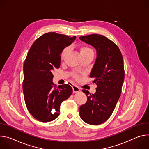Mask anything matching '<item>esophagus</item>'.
I'll list each match as a JSON object with an SVG mask.
<instances>
[{
    "instance_id": "esophagus-1",
    "label": "esophagus",
    "mask_w": 149,
    "mask_h": 149,
    "mask_svg": "<svg viewBox=\"0 0 149 149\" xmlns=\"http://www.w3.org/2000/svg\"><path fill=\"white\" fill-rule=\"evenodd\" d=\"M72 90H73V92L74 93H78V92H79V91H80V88L78 87V86H77L76 85H73L72 86Z\"/></svg>"
}]
</instances>
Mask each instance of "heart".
I'll return each mask as SVG.
<instances>
[{
	"label": "heart",
	"mask_w": 149,
	"mask_h": 149,
	"mask_svg": "<svg viewBox=\"0 0 149 149\" xmlns=\"http://www.w3.org/2000/svg\"><path fill=\"white\" fill-rule=\"evenodd\" d=\"M68 49H69V48L68 47H65L63 49V50L62 51L61 53V58L62 59L63 58V57L65 56V55H66V54L67 53V52L68 51ZM93 52V50L88 47H82L81 49H80V54H87V53H89V52ZM74 77L76 78H78V75L77 74H75Z\"/></svg>",
	"instance_id": "heart-1"
}]
</instances>
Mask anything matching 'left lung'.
Here are the masks:
<instances>
[{"label":"left lung","mask_w":149,"mask_h":149,"mask_svg":"<svg viewBox=\"0 0 149 149\" xmlns=\"http://www.w3.org/2000/svg\"><path fill=\"white\" fill-rule=\"evenodd\" d=\"M79 38L97 51L90 77L97 86L94 94L82 90L87 101L81 105L79 115L86 123L99 125L109 118L120 97L124 78L123 59L117 45L103 35L92 34Z\"/></svg>","instance_id":"1"}]
</instances>
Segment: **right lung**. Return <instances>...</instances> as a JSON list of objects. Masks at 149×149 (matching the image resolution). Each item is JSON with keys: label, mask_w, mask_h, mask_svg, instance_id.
Segmentation results:
<instances>
[{"label": "right lung", "mask_w": 149, "mask_h": 149, "mask_svg": "<svg viewBox=\"0 0 149 149\" xmlns=\"http://www.w3.org/2000/svg\"><path fill=\"white\" fill-rule=\"evenodd\" d=\"M76 36L48 32L31 46L24 65L23 92L30 114L41 122H49L59 115L61 103L72 93L68 84L57 87L52 82L53 71L59 68L60 54Z\"/></svg>", "instance_id": "add662e5"}]
</instances>
